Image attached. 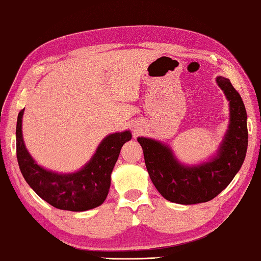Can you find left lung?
Wrapping results in <instances>:
<instances>
[{"label": "left lung", "mask_w": 261, "mask_h": 261, "mask_svg": "<svg viewBox=\"0 0 261 261\" xmlns=\"http://www.w3.org/2000/svg\"><path fill=\"white\" fill-rule=\"evenodd\" d=\"M216 81L229 101L231 117L218 154L211 162L192 167L185 166L175 160L167 146L148 138H138L150 180L168 201L193 205L212 200L231 183L246 158V107L231 81L224 76H218Z\"/></svg>", "instance_id": "8db88e82"}]
</instances>
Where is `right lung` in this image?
<instances>
[{"label":"right lung","mask_w":261,"mask_h":261,"mask_svg":"<svg viewBox=\"0 0 261 261\" xmlns=\"http://www.w3.org/2000/svg\"><path fill=\"white\" fill-rule=\"evenodd\" d=\"M23 110L17 121L18 164L30 188L55 208L71 212H85L104 202L111 186V173L120 150L131 139L130 131L107 136L97 148L94 157L80 171L72 174H58L44 170L35 163L23 144L21 122Z\"/></svg>","instance_id":"add662e5"}]
</instances>
